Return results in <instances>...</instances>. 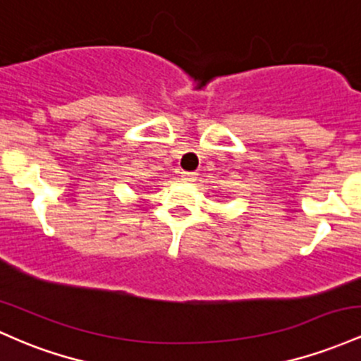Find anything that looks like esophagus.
I'll list each match as a JSON object with an SVG mask.
<instances>
[{
	"label": "esophagus",
	"instance_id": "esophagus-1",
	"mask_svg": "<svg viewBox=\"0 0 361 361\" xmlns=\"http://www.w3.org/2000/svg\"><path fill=\"white\" fill-rule=\"evenodd\" d=\"M182 180L184 182H194L196 180V177H197V173L196 172H182Z\"/></svg>",
	"mask_w": 361,
	"mask_h": 361
}]
</instances>
